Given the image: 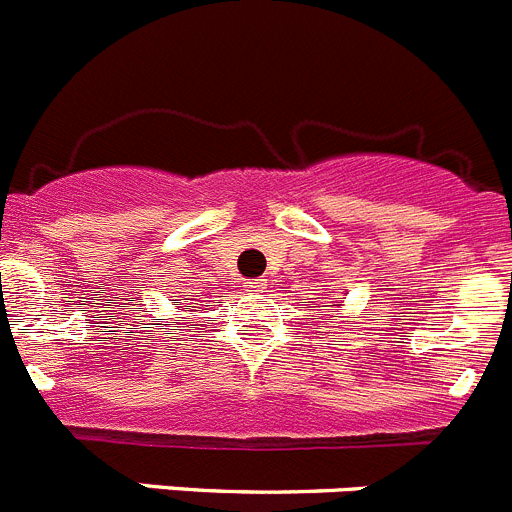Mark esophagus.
I'll use <instances>...</instances> for the list:
<instances>
[{"instance_id":"1","label":"esophagus","mask_w":512,"mask_h":512,"mask_svg":"<svg viewBox=\"0 0 512 512\" xmlns=\"http://www.w3.org/2000/svg\"><path fill=\"white\" fill-rule=\"evenodd\" d=\"M243 287H246L248 294H261L269 289V284H266V279H248Z\"/></svg>"}]
</instances>
